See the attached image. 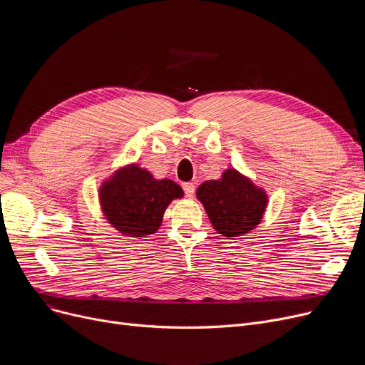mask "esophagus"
Wrapping results in <instances>:
<instances>
[{"label": "esophagus", "mask_w": 365, "mask_h": 365, "mask_svg": "<svg viewBox=\"0 0 365 365\" xmlns=\"http://www.w3.org/2000/svg\"><path fill=\"white\" fill-rule=\"evenodd\" d=\"M183 190L186 197H194V192H195V185L192 182H187V183H183Z\"/></svg>", "instance_id": "34e87169"}]
</instances>
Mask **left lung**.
Returning <instances> with one entry per match:
<instances>
[{
  "label": "left lung",
  "mask_w": 365,
  "mask_h": 365,
  "mask_svg": "<svg viewBox=\"0 0 365 365\" xmlns=\"http://www.w3.org/2000/svg\"><path fill=\"white\" fill-rule=\"evenodd\" d=\"M197 198L217 234L226 238H237L253 231L267 207L264 189L235 168L225 170L217 180L201 183Z\"/></svg>",
  "instance_id": "left-lung-1"
}]
</instances>
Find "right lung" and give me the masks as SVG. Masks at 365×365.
<instances>
[{"label": "right lung", "instance_id": "add662e5", "mask_svg": "<svg viewBox=\"0 0 365 365\" xmlns=\"http://www.w3.org/2000/svg\"><path fill=\"white\" fill-rule=\"evenodd\" d=\"M183 195L176 182L155 179L136 163L118 168L99 187L105 219L120 234L133 238L155 234L168 204Z\"/></svg>", "mask_w": 365, "mask_h": 365}]
</instances>
